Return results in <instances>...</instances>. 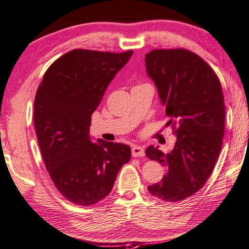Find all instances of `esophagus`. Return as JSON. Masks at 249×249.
I'll return each mask as SVG.
<instances>
[{
  "instance_id": "obj_1",
  "label": "esophagus",
  "mask_w": 249,
  "mask_h": 249,
  "mask_svg": "<svg viewBox=\"0 0 249 249\" xmlns=\"http://www.w3.org/2000/svg\"><path fill=\"white\" fill-rule=\"evenodd\" d=\"M131 151H132V157L133 158L143 157L144 156V149L140 145H133Z\"/></svg>"
}]
</instances>
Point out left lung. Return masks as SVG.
I'll return each mask as SVG.
<instances>
[{
  "mask_svg": "<svg viewBox=\"0 0 249 249\" xmlns=\"http://www.w3.org/2000/svg\"><path fill=\"white\" fill-rule=\"evenodd\" d=\"M145 67L158 88L177 142L164 153L153 145L145 156L166 169L160 183L148 186L153 196L180 202L202 189L216 164L225 131L221 83L209 64L184 48L153 50Z\"/></svg>",
  "mask_w": 249,
  "mask_h": 249,
  "instance_id": "obj_1",
  "label": "left lung"
}]
</instances>
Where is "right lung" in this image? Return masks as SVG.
Wrapping results in <instances>:
<instances>
[{"mask_svg": "<svg viewBox=\"0 0 249 249\" xmlns=\"http://www.w3.org/2000/svg\"><path fill=\"white\" fill-rule=\"evenodd\" d=\"M132 53L68 52L48 67L36 91L34 125L45 166L56 189L74 204L104 199L131 158L127 144L92 143L89 127L110 81Z\"/></svg>", "mask_w": 249, "mask_h": 249, "instance_id": "1", "label": "right lung"}]
</instances>
